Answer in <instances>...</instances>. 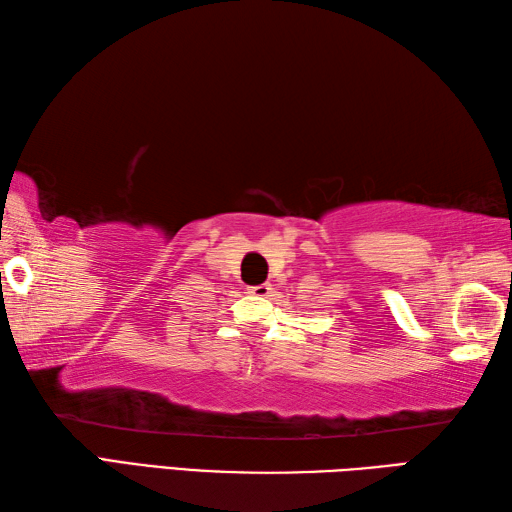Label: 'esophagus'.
Instances as JSON below:
<instances>
[{"instance_id": "34e87169", "label": "esophagus", "mask_w": 512, "mask_h": 512, "mask_svg": "<svg viewBox=\"0 0 512 512\" xmlns=\"http://www.w3.org/2000/svg\"><path fill=\"white\" fill-rule=\"evenodd\" d=\"M248 292H250V295H253V297H270V295H273V286H270V284L250 286Z\"/></svg>"}]
</instances>
